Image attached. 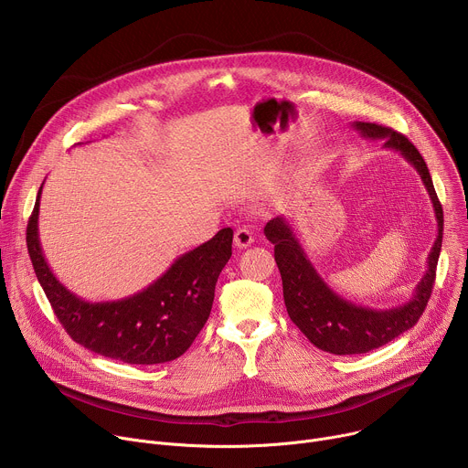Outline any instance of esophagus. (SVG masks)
I'll return each mask as SVG.
<instances>
[{
  "label": "esophagus",
  "mask_w": 468,
  "mask_h": 468,
  "mask_svg": "<svg viewBox=\"0 0 468 468\" xmlns=\"http://www.w3.org/2000/svg\"><path fill=\"white\" fill-rule=\"evenodd\" d=\"M253 242V233L248 228H239L235 231V246L237 248H248Z\"/></svg>",
  "instance_id": "1"
}]
</instances>
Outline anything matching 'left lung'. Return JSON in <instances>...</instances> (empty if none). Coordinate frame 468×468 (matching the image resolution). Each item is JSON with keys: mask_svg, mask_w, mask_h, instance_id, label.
<instances>
[{"mask_svg": "<svg viewBox=\"0 0 468 468\" xmlns=\"http://www.w3.org/2000/svg\"><path fill=\"white\" fill-rule=\"evenodd\" d=\"M352 125L365 139L385 141V148L399 152L417 168L431 197L437 218V239L428 255L426 274L419 282L413 298L404 305L376 311L356 305L327 287L307 259L287 218L278 217L264 226L266 239L274 244V257L283 282V300L291 320L316 348L335 356H354L376 350L419 322L435 283L444 222L442 207L426 161L402 133L370 122H354Z\"/></svg>", "mask_w": 468, "mask_h": 468, "instance_id": "8db88e82", "label": "left lung"}]
</instances>
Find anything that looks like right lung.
<instances>
[{
    "mask_svg": "<svg viewBox=\"0 0 468 468\" xmlns=\"http://www.w3.org/2000/svg\"><path fill=\"white\" fill-rule=\"evenodd\" d=\"M40 194L27 224V250L38 283L66 333L87 350L129 365H159L183 356L206 325L218 276L231 257L233 229H220L174 261L144 291L114 300L85 302L48 266L38 240Z\"/></svg>",
    "mask_w": 468,
    "mask_h": 468,
    "instance_id": "1",
    "label": "right lung"
}]
</instances>
